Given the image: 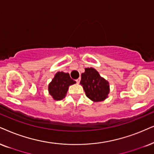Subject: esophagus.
Listing matches in <instances>:
<instances>
[{
    "instance_id": "obj_1",
    "label": "esophagus",
    "mask_w": 154,
    "mask_h": 154,
    "mask_svg": "<svg viewBox=\"0 0 154 154\" xmlns=\"http://www.w3.org/2000/svg\"><path fill=\"white\" fill-rule=\"evenodd\" d=\"M76 82H77V84H79V82H80V78H78L77 79H76Z\"/></svg>"
}]
</instances>
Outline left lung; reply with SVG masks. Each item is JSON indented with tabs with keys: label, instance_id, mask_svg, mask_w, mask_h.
Segmentation results:
<instances>
[{
	"label": "left lung",
	"instance_id": "obj_1",
	"mask_svg": "<svg viewBox=\"0 0 154 154\" xmlns=\"http://www.w3.org/2000/svg\"><path fill=\"white\" fill-rule=\"evenodd\" d=\"M82 74L80 84L85 94L93 102H101L107 97L109 92V82L100 75L94 68H85Z\"/></svg>",
	"mask_w": 154,
	"mask_h": 154
}]
</instances>
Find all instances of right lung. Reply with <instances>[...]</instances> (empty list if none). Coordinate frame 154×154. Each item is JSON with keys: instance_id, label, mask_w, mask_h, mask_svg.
<instances>
[{"instance_id": "right-lung-1", "label": "right lung", "mask_w": 154, "mask_h": 154, "mask_svg": "<svg viewBox=\"0 0 154 154\" xmlns=\"http://www.w3.org/2000/svg\"><path fill=\"white\" fill-rule=\"evenodd\" d=\"M76 83L69 74L58 72L48 86V90L54 100H61L65 97L69 85Z\"/></svg>"}]
</instances>
